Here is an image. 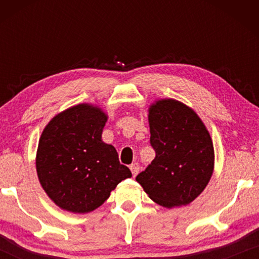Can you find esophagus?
<instances>
[{
    "mask_svg": "<svg viewBox=\"0 0 259 259\" xmlns=\"http://www.w3.org/2000/svg\"><path fill=\"white\" fill-rule=\"evenodd\" d=\"M130 168H131V171H132V175H133V177H136V176L138 175V172H139V169H140L139 165H138L137 162H134V164L131 165V166H130Z\"/></svg>",
    "mask_w": 259,
    "mask_h": 259,
    "instance_id": "esophagus-1",
    "label": "esophagus"
}]
</instances>
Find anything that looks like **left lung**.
Returning a JSON list of instances; mask_svg holds the SVG:
<instances>
[{"mask_svg":"<svg viewBox=\"0 0 259 259\" xmlns=\"http://www.w3.org/2000/svg\"><path fill=\"white\" fill-rule=\"evenodd\" d=\"M148 123L155 158L136 180L161 206H185L203 192L213 173L210 133L192 108L175 99L154 101Z\"/></svg>","mask_w":259,"mask_h":259,"instance_id":"1","label":"left lung"}]
</instances>
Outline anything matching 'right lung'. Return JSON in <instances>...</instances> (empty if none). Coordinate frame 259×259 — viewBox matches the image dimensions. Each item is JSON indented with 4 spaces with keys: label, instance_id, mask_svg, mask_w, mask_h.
<instances>
[{
    "label": "right lung",
    "instance_id": "add662e5",
    "mask_svg": "<svg viewBox=\"0 0 259 259\" xmlns=\"http://www.w3.org/2000/svg\"><path fill=\"white\" fill-rule=\"evenodd\" d=\"M108 115L92 104L56 114L45 127L36 152L42 189L60 208L88 213L101 206L116 185L132 173L118 152L102 141Z\"/></svg>",
    "mask_w": 259,
    "mask_h": 259
}]
</instances>
